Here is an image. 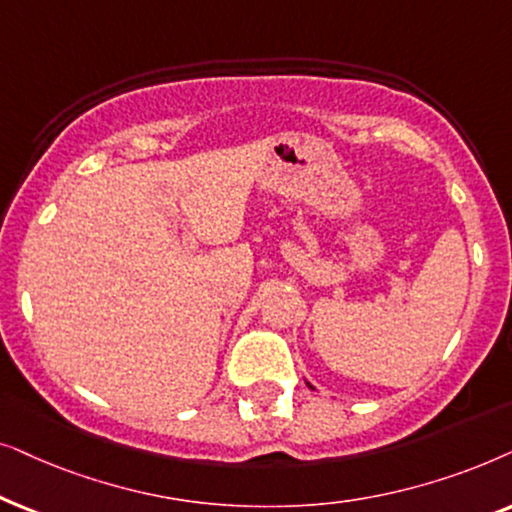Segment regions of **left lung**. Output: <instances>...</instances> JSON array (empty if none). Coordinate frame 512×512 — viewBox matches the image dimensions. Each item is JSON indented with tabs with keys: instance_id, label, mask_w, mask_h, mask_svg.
I'll return each instance as SVG.
<instances>
[{
	"instance_id": "8db88e82",
	"label": "left lung",
	"mask_w": 512,
	"mask_h": 512,
	"mask_svg": "<svg viewBox=\"0 0 512 512\" xmlns=\"http://www.w3.org/2000/svg\"><path fill=\"white\" fill-rule=\"evenodd\" d=\"M309 388H313V386H311V384H309Z\"/></svg>"
}]
</instances>
